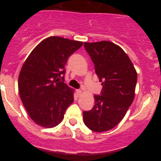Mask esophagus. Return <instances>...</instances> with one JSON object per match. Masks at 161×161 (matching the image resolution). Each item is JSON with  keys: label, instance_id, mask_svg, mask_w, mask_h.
<instances>
[{"label": "esophagus", "instance_id": "esophagus-1", "mask_svg": "<svg viewBox=\"0 0 161 161\" xmlns=\"http://www.w3.org/2000/svg\"><path fill=\"white\" fill-rule=\"evenodd\" d=\"M82 93V90H80V89H77L76 90V94H77V96H80Z\"/></svg>", "mask_w": 161, "mask_h": 161}]
</instances>
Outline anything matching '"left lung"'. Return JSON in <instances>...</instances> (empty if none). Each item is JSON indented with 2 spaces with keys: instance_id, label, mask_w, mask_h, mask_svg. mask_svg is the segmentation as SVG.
<instances>
[{
  "instance_id": "8db88e82",
  "label": "left lung",
  "mask_w": 161,
  "mask_h": 161,
  "mask_svg": "<svg viewBox=\"0 0 161 161\" xmlns=\"http://www.w3.org/2000/svg\"><path fill=\"white\" fill-rule=\"evenodd\" d=\"M84 46L102 85V95H94L93 109L84 111V123L93 131H106L120 123L133 102L137 72L128 55L114 42H85Z\"/></svg>"
}]
</instances>
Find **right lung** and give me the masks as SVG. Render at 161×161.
I'll list each match as a JSON object with an SVG mask.
<instances>
[{"mask_svg": "<svg viewBox=\"0 0 161 161\" xmlns=\"http://www.w3.org/2000/svg\"><path fill=\"white\" fill-rule=\"evenodd\" d=\"M83 45L80 41L48 37L37 45L24 62L18 76V92L30 118L52 128L62 122L74 101V90L64 80L68 57Z\"/></svg>", "mask_w": 161, "mask_h": 161, "instance_id": "right-lung-1", "label": "right lung"}]
</instances>
